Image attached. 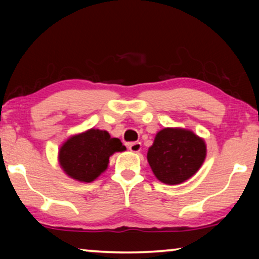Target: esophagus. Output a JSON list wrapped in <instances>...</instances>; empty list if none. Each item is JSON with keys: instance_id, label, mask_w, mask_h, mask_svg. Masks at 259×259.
<instances>
[{"instance_id": "obj_1", "label": "esophagus", "mask_w": 259, "mask_h": 259, "mask_svg": "<svg viewBox=\"0 0 259 259\" xmlns=\"http://www.w3.org/2000/svg\"><path fill=\"white\" fill-rule=\"evenodd\" d=\"M128 148L131 152H133V153H138V152L141 151V143H139V141H137V143H131L128 144Z\"/></svg>"}]
</instances>
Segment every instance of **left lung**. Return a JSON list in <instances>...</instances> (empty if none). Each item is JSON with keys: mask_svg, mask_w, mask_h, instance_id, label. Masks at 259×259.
I'll use <instances>...</instances> for the list:
<instances>
[{"mask_svg": "<svg viewBox=\"0 0 259 259\" xmlns=\"http://www.w3.org/2000/svg\"><path fill=\"white\" fill-rule=\"evenodd\" d=\"M206 157L204 139L192 131L167 127L159 131L148 148L147 161L158 180L177 185L196 175Z\"/></svg>", "mask_w": 259, "mask_h": 259, "instance_id": "obj_1", "label": "left lung"}]
</instances>
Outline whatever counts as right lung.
I'll return each mask as SVG.
<instances>
[{
    "mask_svg": "<svg viewBox=\"0 0 259 259\" xmlns=\"http://www.w3.org/2000/svg\"><path fill=\"white\" fill-rule=\"evenodd\" d=\"M118 138H111L107 131L91 128L67 139L59 150V162L70 178L92 183L108 167L109 157L125 151Z\"/></svg>",
    "mask_w": 259,
    "mask_h": 259,
    "instance_id": "right-lung-1",
    "label": "right lung"
}]
</instances>
